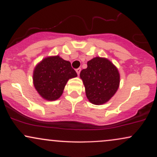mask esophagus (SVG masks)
Masks as SVG:
<instances>
[{
	"label": "esophagus",
	"instance_id": "esophagus-1",
	"mask_svg": "<svg viewBox=\"0 0 157 157\" xmlns=\"http://www.w3.org/2000/svg\"><path fill=\"white\" fill-rule=\"evenodd\" d=\"M80 71H81V68H77V69H76V72H77V74L78 75H80Z\"/></svg>",
	"mask_w": 157,
	"mask_h": 157
}]
</instances>
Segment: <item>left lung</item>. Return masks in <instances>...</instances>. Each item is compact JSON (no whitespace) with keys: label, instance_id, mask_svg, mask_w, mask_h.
<instances>
[{"label":"left lung","instance_id":"1","mask_svg":"<svg viewBox=\"0 0 157 157\" xmlns=\"http://www.w3.org/2000/svg\"><path fill=\"white\" fill-rule=\"evenodd\" d=\"M90 102L102 105L117 92L120 75L117 68L105 57H96L88 61L87 68L80 74Z\"/></svg>","mask_w":157,"mask_h":157}]
</instances>
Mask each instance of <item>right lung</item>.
Returning a JSON list of instances; mask_svg holds the SVG:
<instances>
[{"mask_svg": "<svg viewBox=\"0 0 157 157\" xmlns=\"http://www.w3.org/2000/svg\"><path fill=\"white\" fill-rule=\"evenodd\" d=\"M77 76L71 63L59 55L45 57L33 71V83L41 97L48 101L59 99L69 79Z\"/></svg>", "mask_w": 157, "mask_h": 157, "instance_id": "1", "label": "right lung"}]
</instances>
